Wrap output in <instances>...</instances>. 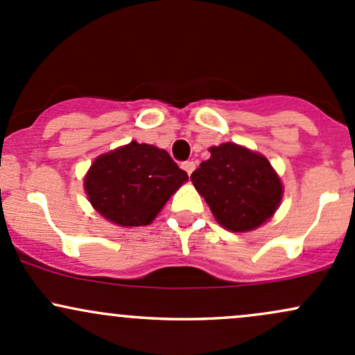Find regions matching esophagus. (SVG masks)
<instances>
[{
    "instance_id": "obj_1",
    "label": "esophagus",
    "mask_w": 355,
    "mask_h": 355,
    "mask_svg": "<svg viewBox=\"0 0 355 355\" xmlns=\"http://www.w3.org/2000/svg\"><path fill=\"white\" fill-rule=\"evenodd\" d=\"M182 168H184V170L187 171L189 177H190V175H192V171L196 170V162H185V163H182Z\"/></svg>"
}]
</instances>
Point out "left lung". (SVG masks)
<instances>
[{"mask_svg": "<svg viewBox=\"0 0 355 355\" xmlns=\"http://www.w3.org/2000/svg\"><path fill=\"white\" fill-rule=\"evenodd\" d=\"M211 158L190 175L216 221L236 233L252 231L274 216L282 199L281 178L263 155L234 143L209 148Z\"/></svg>", "mask_w": 355, "mask_h": 355, "instance_id": "8db88e82", "label": "left lung"}]
</instances>
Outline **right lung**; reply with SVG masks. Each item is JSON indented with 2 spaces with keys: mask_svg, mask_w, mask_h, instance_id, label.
Returning a JSON list of instances; mask_svg holds the SVG:
<instances>
[{
  "mask_svg": "<svg viewBox=\"0 0 355 355\" xmlns=\"http://www.w3.org/2000/svg\"><path fill=\"white\" fill-rule=\"evenodd\" d=\"M189 175L165 149L136 141L98 156L85 177V190L98 214L114 225L146 226Z\"/></svg>",
  "mask_w": 355,
  "mask_h": 355,
  "instance_id": "right-lung-1",
  "label": "right lung"
}]
</instances>
